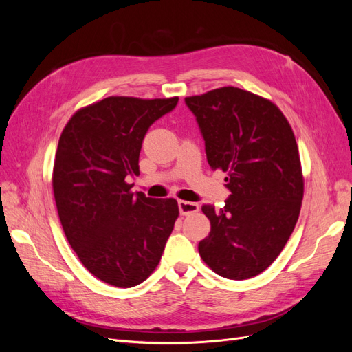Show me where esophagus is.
I'll list each match as a JSON object with an SVG mask.
<instances>
[{"label": "esophagus", "mask_w": 352, "mask_h": 352, "mask_svg": "<svg viewBox=\"0 0 352 352\" xmlns=\"http://www.w3.org/2000/svg\"><path fill=\"white\" fill-rule=\"evenodd\" d=\"M179 211L182 216H189V214H194V212L199 211V206L197 202H190V201H182L180 199L179 202Z\"/></svg>", "instance_id": "1"}]
</instances>
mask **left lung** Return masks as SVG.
Here are the masks:
<instances>
[{
    "label": "left lung",
    "mask_w": 352,
    "mask_h": 352,
    "mask_svg": "<svg viewBox=\"0 0 352 352\" xmlns=\"http://www.w3.org/2000/svg\"><path fill=\"white\" fill-rule=\"evenodd\" d=\"M206 141L211 168L228 175L220 211L198 243L202 261L226 279L243 280L278 258L300 217L304 176L292 127L270 100L235 87L186 97Z\"/></svg>",
    "instance_id": "8db88e82"
}]
</instances>
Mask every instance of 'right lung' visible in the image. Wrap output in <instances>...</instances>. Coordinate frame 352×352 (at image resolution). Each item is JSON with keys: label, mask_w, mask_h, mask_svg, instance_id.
<instances>
[{"label": "right lung", "mask_w": 352, "mask_h": 352, "mask_svg": "<svg viewBox=\"0 0 352 352\" xmlns=\"http://www.w3.org/2000/svg\"><path fill=\"white\" fill-rule=\"evenodd\" d=\"M179 98L107 97L74 113L63 129L52 190L65 235L95 278L117 286L142 283L162 260L179 217L177 201L133 194L150 126Z\"/></svg>", "instance_id": "obj_1"}]
</instances>
